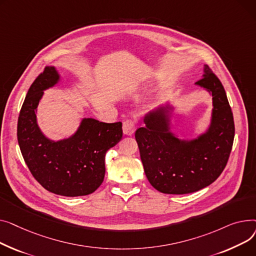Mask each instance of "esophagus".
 Listing matches in <instances>:
<instances>
[{"mask_svg": "<svg viewBox=\"0 0 256 256\" xmlns=\"http://www.w3.org/2000/svg\"><path fill=\"white\" fill-rule=\"evenodd\" d=\"M138 126L136 118H127L123 123V132L126 135H131Z\"/></svg>", "mask_w": 256, "mask_h": 256, "instance_id": "1", "label": "esophagus"}]
</instances>
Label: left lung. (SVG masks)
I'll return each mask as SVG.
<instances>
[{
  "label": "left lung",
  "instance_id": "8db88e82",
  "mask_svg": "<svg viewBox=\"0 0 256 256\" xmlns=\"http://www.w3.org/2000/svg\"><path fill=\"white\" fill-rule=\"evenodd\" d=\"M196 84L213 96V118L208 132L191 142H181L168 132L161 112L146 116V127L135 132L146 176L155 189L168 194L198 191L221 174L232 152L234 122L226 93L208 65Z\"/></svg>",
  "mask_w": 256,
  "mask_h": 256
}]
</instances>
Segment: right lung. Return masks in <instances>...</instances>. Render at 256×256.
<instances>
[{
	"instance_id": "1",
	"label": "right lung",
	"mask_w": 256,
	"mask_h": 256,
	"mask_svg": "<svg viewBox=\"0 0 256 256\" xmlns=\"http://www.w3.org/2000/svg\"><path fill=\"white\" fill-rule=\"evenodd\" d=\"M58 80L54 68L45 67L30 86L18 116V140L30 172L43 188L63 196H82L102 184L105 154L121 140L122 123L84 118L69 140L54 142L43 136L36 123V108L43 90Z\"/></svg>"
}]
</instances>
